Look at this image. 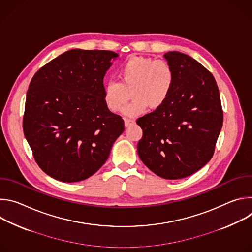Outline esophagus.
<instances>
[{"label":"esophagus","mask_w":252,"mask_h":252,"mask_svg":"<svg viewBox=\"0 0 252 252\" xmlns=\"http://www.w3.org/2000/svg\"><path fill=\"white\" fill-rule=\"evenodd\" d=\"M134 124V121L133 120H129V119H125V126L127 127V126H130Z\"/></svg>","instance_id":"34e87169"}]
</instances>
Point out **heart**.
Instances as JSON below:
<instances>
[{"instance_id": "1", "label": "heart", "mask_w": 252, "mask_h": 252, "mask_svg": "<svg viewBox=\"0 0 252 252\" xmlns=\"http://www.w3.org/2000/svg\"><path fill=\"white\" fill-rule=\"evenodd\" d=\"M117 81H110L103 87V102L112 113H118L129 98L123 114L136 117L148 107L156 111L165 103L174 85V71L164 61L149 57L131 56L118 69Z\"/></svg>"}]
</instances>
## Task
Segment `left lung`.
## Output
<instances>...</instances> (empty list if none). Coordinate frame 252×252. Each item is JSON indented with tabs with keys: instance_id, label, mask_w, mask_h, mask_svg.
<instances>
[{
	"instance_id": "1",
	"label": "left lung",
	"mask_w": 252,
	"mask_h": 252,
	"mask_svg": "<svg viewBox=\"0 0 252 252\" xmlns=\"http://www.w3.org/2000/svg\"><path fill=\"white\" fill-rule=\"evenodd\" d=\"M174 71L169 97L158 110L139 119L141 161L165 179L189 176L212 158L223 123L220 91L213 76L191 57L163 55Z\"/></svg>"
}]
</instances>
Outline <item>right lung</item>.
<instances>
[{
  "mask_svg": "<svg viewBox=\"0 0 252 252\" xmlns=\"http://www.w3.org/2000/svg\"><path fill=\"white\" fill-rule=\"evenodd\" d=\"M119 55L74 49L41 67L27 92L23 129L34 160L51 177L77 183L96 172L123 133L103 102V77Z\"/></svg>",
  "mask_w": 252,
  "mask_h": 252,
  "instance_id": "right-lung-1",
  "label": "right lung"
}]
</instances>
